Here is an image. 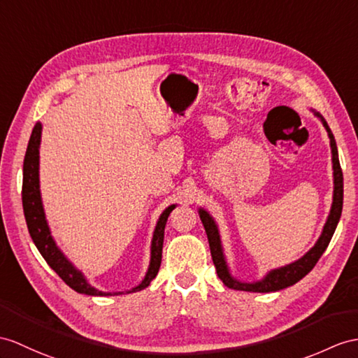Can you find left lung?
Here are the masks:
<instances>
[{
  "label": "left lung",
  "instance_id": "1",
  "mask_svg": "<svg viewBox=\"0 0 358 358\" xmlns=\"http://www.w3.org/2000/svg\"><path fill=\"white\" fill-rule=\"evenodd\" d=\"M311 112L322 121V124H324V127L328 132L331 155H333L334 191H333V205H331L327 223L324 224V229H322V234L319 240L316 241V245L313 246L307 254L301 257L299 259L293 261L290 264L270 270V272L266 273L263 280L254 281V282H243L237 280V278H234L231 273L228 261H226L224 252H223L219 226H217L215 220L209 215L206 209L199 208V215L208 235V243H209V249H211V257H213V263L215 266V272L223 281V284L226 287H229V289L241 290V292H254V293H270V292L287 289V287L301 281L305 275H308L311 272L313 267L316 266L319 258L322 257V254L327 250L331 238H333V234L337 228V223L340 220V215H342V208H343V173H342V169H340L337 145H336L333 132H331L325 118L322 117L319 112H316L315 109H311Z\"/></svg>",
  "mask_w": 358,
  "mask_h": 358
}]
</instances>
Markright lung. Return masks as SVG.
<instances>
[{"instance_id":"1","label":"right lung","mask_w":358,"mask_h":358,"mask_svg":"<svg viewBox=\"0 0 358 358\" xmlns=\"http://www.w3.org/2000/svg\"><path fill=\"white\" fill-rule=\"evenodd\" d=\"M41 135H42V124L36 123L33 127L30 141L27 145L24 158V169H22V208L25 222L30 232V237L43 259L47 261L48 266L62 278L66 285L71 287L77 293L90 294V296H117L124 293H135L144 290L149 287L153 278L158 275L161 259H162V245H164V229L165 223L170 213L176 205H170L164 209V213L159 215V220L155 226L152 246H150V264L147 268V273L141 284L134 287L132 290L127 292H100L86 281L85 275L78 270L71 261H69L64 252L59 249L56 241L51 235L48 222L45 219V211H43L42 197H41V185H39V147H41Z\"/></svg>"}]
</instances>
